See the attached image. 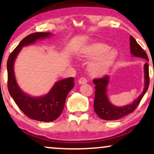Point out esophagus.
Listing matches in <instances>:
<instances>
[{"label":"esophagus","mask_w":154,"mask_h":154,"mask_svg":"<svg viewBox=\"0 0 154 154\" xmlns=\"http://www.w3.org/2000/svg\"><path fill=\"white\" fill-rule=\"evenodd\" d=\"M78 83H79V84H84L87 83V79L84 77H81L78 81Z\"/></svg>","instance_id":"34e87169"}]
</instances>
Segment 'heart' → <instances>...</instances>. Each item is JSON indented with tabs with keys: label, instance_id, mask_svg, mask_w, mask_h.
I'll return each instance as SVG.
<instances>
[{
	"label": "heart",
	"instance_id": "b5f03b06",
	"mask_svg": "<svg viewBox=\"0 0 154 154\" xmlns=\"http://www.w3.org/2000/svg\"><path fill=\"white\" fill-rule=\"evenodd\" d=\"M109 45L96 42L85 45L79 51L77 56L84 60H93L89 65V72L94 77L107 74L118 58V51L109 49Z\"/></svg>",
	"mask_w": 154,
	"mask_h": 154
}]
</instances>
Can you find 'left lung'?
<instances>
[{
  "label": "left lung",
  "mask_w": 154,
  "mask_h": 154,
  "mask_svg": "<svg viewBox=\"0 0 154 154\" xmlns=\"http://www.w3.org/2000/svg\"><path fill=\"white\" fill-rule=\"evenodd\" d=\"M130 46H131V54L135 57L142 58L149 61L146 53L140 45L136 42L133 36L130 37ZM144 90L137 98H136L131 104L121 107H117L110 103L107 95V86L109 82V76H106L100 79H94L95 86V100H94V111L100 118L107 121L117 120L123 116L130 113H132L139 105L145 93L148 90L149 85V65L147 63L144 66Z\"/></svg>",
  "instance_id": "8db88e82"
}]
</instances>
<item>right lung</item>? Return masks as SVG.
<instances>
[{
  "instance_id": "obj_1",
  "label": "right lung",
  "mask_w": 154,
  "mask_h": 154,
  "mask_svg": "<svg viewBox=\"0 0 154 154\" xmlns=\"http://www.w3.org/2000/svg\"><path fill=\"white\" fill-rule=\"evenodd\" d=\"M51 35L50 33H35L29 35L10 54L7 63L8 87L10 96L28 117L44 122L54 121L61 114L66 97L75 86L74 78L69 77L56 82L46 95L33 97L23 92L17 84L14 72V63L23 47L33 44L37 40L49 38Z\"/></svg>"
}]
</instances>
